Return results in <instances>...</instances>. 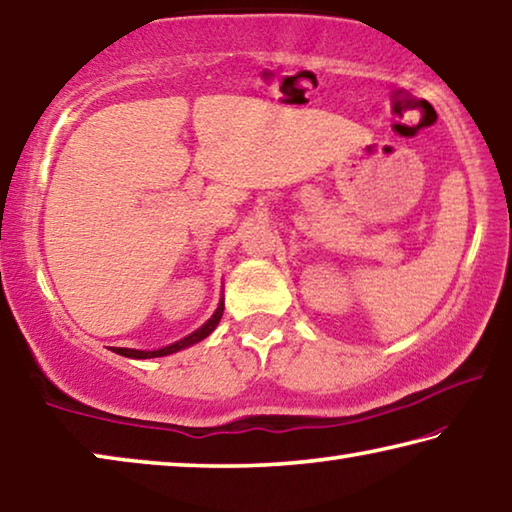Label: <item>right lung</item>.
I'll return each instance as SVG.
<instances>
[{"label":"right lung","mask_w":512,"mask_h":512,"mask_svg":"<svg viewBox=\"0 0 512 512\" xmlns=\"http://www.w3.org/2000/svg\"><path fill=\"white\" fill-rule=\"evenodd\" d=\"M222 313H224V299H220V304H217L215 313L208 317V320L199 326L197 331H192L186 338H181L177 342H172V345H167L163 349H152V351H145V349H127V347H113L115 354L120 356H127V358H138V360H145V358H158V356H170V354H177L181 349H188L192 345H197L204 338H208L215 331V326L220 324L222 320Z\"/></svg>","instance_id":"add662e5"}]
</instances>
